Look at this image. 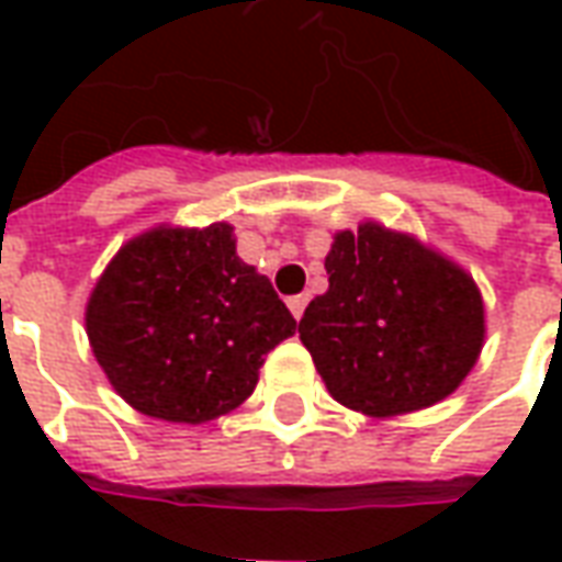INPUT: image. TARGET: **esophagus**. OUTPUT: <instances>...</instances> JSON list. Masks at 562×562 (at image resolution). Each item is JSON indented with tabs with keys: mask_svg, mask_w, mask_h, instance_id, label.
Listing matches in <instances>:
<instances>
[{
	"mask_svg": "<svg viewBox=\"0 0 562 562\" xmlns=\"http://www.w3.org/2000/svg\"><path fill=\"white\" fill-rule=\"evenodd\" d=\"M306 294H294V297H289V310H292V316L294 318H301L304 316V310H306Z\"/></svg>",
	"mask_w": 562,
	"mask_h": 562,
	"instance_id": "esophagus-1",
	"label": "esophagus"
}]
</instances>
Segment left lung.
<instances>
[{"label": "left lung", "mask_w": 562, "mask_h": 562, "mask_svg": "<svg viewBox=\"0 0 562 562\" xmlns=\"http://www.w3.org/2000/svg\"><path fill=\"white\" fill-rule=\"evenodd\" d=\"M325 270L328 292L310 301L297 334L334 401L385 418L458 389L484 340L472 277L376 222L337 234Z\"/></svg>", "instance_id": "left-lung-1"}]
</instances>
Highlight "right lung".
I'll return each mask as SVG.
<instances>
[{
  "mask_svg": "<svg viewBox=\"0 0 562 562\" xmlns=\"http://www.w3.org/2000/svg\"><path fill=\"white\" fill-rule=\"evenodd\" d=\"M297 330L232 225L156 228L108 265L87 306L92 352L138 413L201 424L252 394L265 355Z\"/></svg>",
  "mask_w": 562,
  "mask_h": 562,
  "instance_id": "add662e5",
  "label": "right lung"
}]
</instances>
